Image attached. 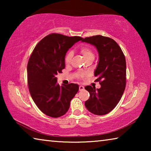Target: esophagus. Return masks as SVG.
<instances>
[{"instance_id":"1","label":"esophagus","mask_w":151,"mask_h":151,"mask_svg":"<svg viewBox=\"0 0 151 151\" xmlns=\"http://www.w3.org/2000/svg\"><path fill=\"white\" fill-rule=\"evenodd\" d=\"M83 90H84V86H82V85L79 86V91H83Z\"/></svg>"}]
</instances>
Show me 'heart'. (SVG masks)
Segmentation results:
<instances>
[{
  "mask_svg": "<svg viewBox=\"0 0 151 151\" xmlns=\"http://www.w3.org/2000/svg\"><path fill=\"white\" fill-rule=\"evenodd\" d=\"M80 51L86 60H87L90 58H94L93 51L92 50V48L88 45L82 46V47L80 48ZM73 56V51H69V52L66 53V55L65 56V61L66 65H69L70 63L71 60H72ZM86 73H80L77 74L76 77H77V78L80 79L82 78H84L85 76H86Z\"/></svg>",
  "mask_w": 151,
  "mask_h": 151,
  "instance_id": "1",
  "label": "heart"
}]
</instances>
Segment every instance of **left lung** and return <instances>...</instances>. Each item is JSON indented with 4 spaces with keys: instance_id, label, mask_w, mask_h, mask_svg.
<instances>
[{
    "instance_id": "8db88e82",
    "label": "left lung",
    "mask_w": 151,
    "mask_h": 151,
    "mask_svg": "<svg viewBox=\"0 0 151 151\" xmlns=\"http://www.w3.org/2000/svg\"><path fill=\"white\" fill-rule=\"evenodd\" d=\"M82 42L96 48L99 61L94 71L100 88L86 86L90 93L85 106L96 115H104L114 109L121 100L126 86V59L121 47L113 39L101 35L86 37Z\"/></svg>"
}]
</instances>
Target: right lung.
<instances>
[{
  "label": "right lung",
  "mask_w": 151,
  "mask_h": 151,
  "mask_svg": "<svg viewBox=\"0 0 151 151\" xmlns=\"http://www.w3.org/2000/svg\"><path fill=\"white\" fill-rule=\"evenodd\" d=\"M83 39L52 33L40 40L33 50L27 65L28 85L36 105L46 115L57 118L65 114L78 85L60 86L56 75L65 68L66 53Z\"/></svg>",
  "instance_id": "add662e5"
}]
</instances>
